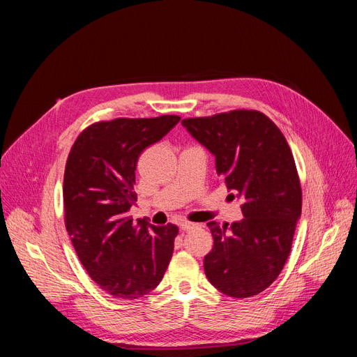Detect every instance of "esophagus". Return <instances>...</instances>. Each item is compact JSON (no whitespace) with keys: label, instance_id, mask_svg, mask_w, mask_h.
<instances>
[{"label":"esophagus","instance_id":"esophagus-1","mask_svg":"<svg viewBox=\"0 0 357 357\" xmlns=\"http://www.w3.org/2000/svg\"><path fill=\"white\" fill-rule=\"evenodd\" d=\"M193 228H197L195 223H190V222H181L180 223V229L183 232H188V231H192Z\"/></svg>","mask_w":357,"mask_h":357}]
</instances>
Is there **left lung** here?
Returning <instances> with one entry per match:
<instances>
[{"label": "left lung", "instance_id": "left-lung-1", "mask_svg": "<svg viewBox=\"0 0 357 357\" xmlns=\"http://www.w3.org/2000/svg\"><path fill=\"white\" fill-rule=\"evenodd\" d=\"M181 125L214 155L229 197L243 201L241 222L207 223L214 245L204 257L205 275L231 298L261 294L282 273L301 218V183L286 138L256 110L189 117Z\"/></svg>", "mask_w": 357, "mask_h": 357}]
</instances>
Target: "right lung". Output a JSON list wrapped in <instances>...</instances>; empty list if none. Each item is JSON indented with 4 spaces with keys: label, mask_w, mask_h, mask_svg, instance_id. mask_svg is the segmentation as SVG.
Returning <instances> with one entry per match:
<instances>
[{
    "label": "right lung",
    "mask_w": 357,
    "mask_h": 357,
    "mask_svg": "<svg viewBox=\"0 0 357 357\" xmlns=\"http://www.w3.org/2000/svg\"><path fill=\"white\" fill-rule=\"evenodd\" d=\"M180 121L165 114L119 117L88 126L75 139L63 172V214L82 265L119 299L150 294L164 277L178 234L176 225L132 220L139 155Z\"/></svg>",
    "instance_id": "1"
}]
</instances>
